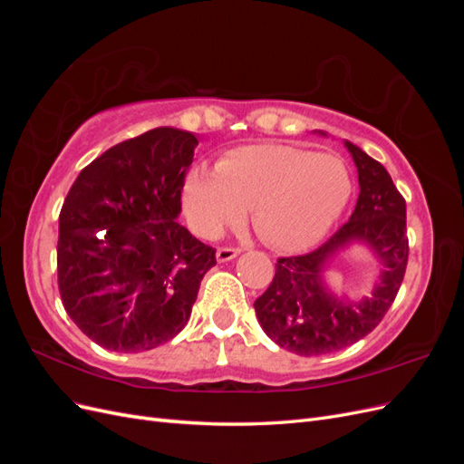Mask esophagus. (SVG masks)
<instances>
[{
  "instance_id": "esophagus-1",
  "label": "esophagus",
  "mask_w": 464,
  "mask_h": 464,
  "mask_svg": "<svg viewBox=\"0 0 464 464\" xmlns=\"http://www.w3.org/2000/svg\"><path fill=\"white\" fill-rule=\"evenodd\" d=\"M240 251H242L240 247H228V246L218 247V249H217V261H218V263H227V261H230V259L240 256Z\"/></svg>"
}]
</instances>
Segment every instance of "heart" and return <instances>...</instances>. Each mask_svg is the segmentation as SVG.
Returning <instances> with one entry per match:
<instances>
[{"label": "heart", "mask_w": 464, "mask_h": 464, "mask_svg": "<svg viewBox=\"0 0 464 464\" xmlns=\"http://www.w3.org/2000/svg\"><path fill=\"white\" fill-rule=\"evenodd\" d=\"M350 191L353 178L334 154L263 143L228 152L217 172L191 168L184 181V208L189 227L203 237L240 224L251 208V222L266 246L300 251L333 227Z\"/></svg>", "instance_id": "obj_1"}]
</instances>
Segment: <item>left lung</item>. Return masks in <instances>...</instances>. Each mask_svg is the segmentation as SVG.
I'll use <instances>...</instances> for the list:
<instances>
[{
  "label": "left lung",
  "instance_id": "obj_1",
  "mask_svg": "<svg viewBox=\"0 0 464 464\" xmlns=\"http://www.w3.org/2000/svg\"><path fill=\"white\" fill-rule=\"evenodd\" d=\"M344 145L358 168L353 217L310 254L280 257L273 283L254 304L266 336L300 356L336 353L372 333L395 302L409 261L404 198L382 164ZM350 241L370 245L384 265L372 296L358 303L334 297L322 280L330 257Z\"/></svg>",
  "mask_w": 464,
  "mask_h": 464
}]
</instances>
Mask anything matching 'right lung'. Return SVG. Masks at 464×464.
<instances>
[{"label":"right lung","instance_id":"1","mask_svg":"<svg viewBox=\"0 0 464 464\" xmlns=\"http://www.w3.org/2000/svg\"><path fill=\"white\" fill-rule=\"evenodd\" d=\"M198 137L157 128L85 166L60 213L58 286L67 315L114 353L157 348L186 327L210 247L176 220Z\"/></svg>","mask_w":464,"mask_h":464}]
</instances>
